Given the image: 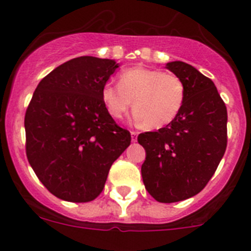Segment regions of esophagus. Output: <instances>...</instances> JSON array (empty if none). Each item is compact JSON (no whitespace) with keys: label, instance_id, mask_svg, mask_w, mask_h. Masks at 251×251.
Listing matches in <instances>:
<instances>
[{"label":"esophagus","instance_id":"obj_1","mask_svg":"<svg viewBox=\"0 0 251 251\" xmlns=\"http://www.w3.org/2000/svg\"><path fill=\"white\" fill-rule=\"evenodd\" d=\"M130 136H132V142H137V137H138V132H134V130H132V132H130Z\"/></svg>","mask_w":251,"mask_h":251}]
</instances>
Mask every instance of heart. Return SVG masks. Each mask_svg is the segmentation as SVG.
Here are the masks:
<instances>
[{"mask_svg": "<svg viewBox=\"0 0 251 251\" xmlns=\"http://www.w3.org/2000/svg\"><path fill=\"white\" fill-rule=\"evenodd\" d=\"M100 95L106 112L113 118H122L133 100V119L151 129H159L178 117L186 90L185 84L176 75L137 66L124 70L119 84H104Z\"/></svg>", "mask_w": 251, "mask_h": 251, "instance_id": "obj_1", "label": "heart"}]
</instances>
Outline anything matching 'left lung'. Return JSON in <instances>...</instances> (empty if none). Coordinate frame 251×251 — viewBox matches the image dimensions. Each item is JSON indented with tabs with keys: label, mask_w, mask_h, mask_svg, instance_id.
<instances>
[{
	"label": "left lung",
	"mask_w": 251,
	"mask_h": 251,
	"mask_svg": "<svg viewBox=\"0 0 251 251\" xmlns=\"http://www.w3.org/2000/svg\"><path fill=\"white\" fill-rule=\"evenodd\" d=\"M166 69L185 84L178 117L157 132L141 133L146 150L142 178L158 202H177L195 196L207 185L227 145V112L211 79L183 61Z\"/></svg>",
	"instance_id": "obj_1"
}]
</instances>
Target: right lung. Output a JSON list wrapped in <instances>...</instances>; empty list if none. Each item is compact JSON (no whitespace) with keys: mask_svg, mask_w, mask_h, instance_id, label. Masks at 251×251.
Returning a JSON list of instances; mask_svg holds the SVG:
<instances>
[{"mask_svg":"<svg viewBox=\"0 0 251 251\" xmlns=\"http://www.w3.org/2000/svg\"><path fill=\"white\" fill-rule=\"evenodd\" d=\"M118 68L110 59L69 60L40 81L28 104V163L61 200L89 202L98 197L113 162L130 145V133L115 123L100 95Z\"/></svg>","mask_w":251,"mask_h":251,"instance_id":"right-lung-1","label":"right lung"}]
</instances>
